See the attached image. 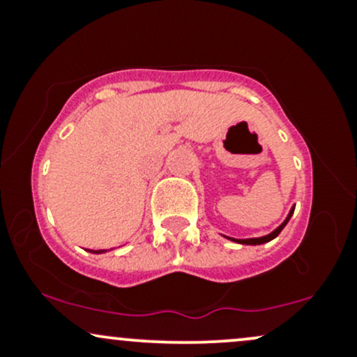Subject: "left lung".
Masks as SVG:
<instances>
[{"mask_svg":"<svg viewBox=\"0 0 357 357\" xmlns=\"http://www.w3.org/2000/svg\"><path fill=\"white\" fill-rule=\"evenodd\" d=\"M294 210H296V204H292V208H290V211H289V215H287V218H285L284 221H282L280 225H278V227L275 228V230L270 231L268 235L258 236V238H231V236H225V238H228V240L235 241V243H241V245H264V243H267V241L273 240V238H277L278 233H280L282 230H284L285 225L289 223V220H290V218H292Z\"/></svg>","mask_w":357,"mask_h":357,"instance_id":"left-lung-1","label":"left lung"}]
</instances>
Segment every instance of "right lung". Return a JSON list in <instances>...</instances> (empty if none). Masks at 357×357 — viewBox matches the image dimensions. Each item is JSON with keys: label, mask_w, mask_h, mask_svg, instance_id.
<instances>
[{"label": "right lung", "mask_w": 357, "mask_h": 357, "mask_svg": "<svg viewBox=\"0 0 357 357\" xmlns=\"http://www.w3.org/2000/svg\"><path fill=\"white\" fill-rule=\"evenodd\" d=\"M87 252L97 253V255H99V253H105V252H107V250H87Z\"/></svg>", "instance_id": "obj_1"}]
</instances>
